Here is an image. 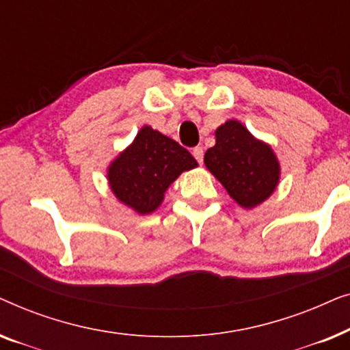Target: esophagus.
<instances>
[{
	"mask_svg": "<svg viewBox=\"0 0 350 350\" xmlns=\"http://www.w3.org/2000/svg\"><path fill=\"white\" fill-rule=\"evenodd\" d=\"M193 156L196 157V161H198L199 164H202V162H204V150H202V146L193 148Z\"/></svg>",
	"mask_w": 350,
	"mask_h": 350,
	"instance_id": "34e87169",
	"label": "esophagus"
}]
</instances>
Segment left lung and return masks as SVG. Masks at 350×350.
<instances>
[{
	"instance_id": "8db88e82",
	"label": "left lung",
	"mask_w": 350,
	"mask_h": 350,
	"mask_svg": "<svg viewBox=\"0 0 350 350\" xmlns=\"http://www.w3.org/2000/svg\"><path fill=\"white\" fill-rule=\"evenodd\" d=\"M217 143L204 162L239 205L252 208L269 198L279 181V162L265 143L237 121L217 129Z\"/></svg>"
}]
</instances>
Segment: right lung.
Instances as JSON below:
<instances>
[{"mask_svg": "<svg viewBox=\"0 0 350 350\" xmlns=\"http://www.w3.org/2000/svg\"><path fill=\"white\" fill-rule=\"evenodd\" d=\"M196 165L186 148L146 126L109 167L108 180L121 202L145 215L159 207L165 189L181 172Z\"/></svg>", "mask_w": 350, "mask_h": 350, "instance_id": "1", "label": "right lung"}]
</instances>
